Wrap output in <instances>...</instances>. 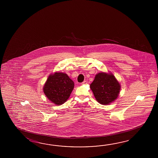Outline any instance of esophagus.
<instances>
[{
    "label": "esophagus",
    "instance_id": "esophagus-1",
    "mask_svg": "<svg viewBox=\"0 0 158 158\" xmlns=\"http://www.w3.org/2000/svg\"><path fill=\"white\" fill-rule=\"evenodd\" d=\"M86 81H84V82H82L81 83V84H82V85H84V84H86Z\"/></svg>",
    "mask_w": 158,
    "mask_h": 158
}]
</instances>
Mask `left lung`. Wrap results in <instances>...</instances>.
<instances>
[{
	"mask_svg": "<svg viewBox=\"0 0 158 158\" xmlns=\"http://www.w3.org/2000/svg\"><path fill=\"white\" fill-rule=\"evenodd\" d=\"M90 86L97 101L104 105L115 101L120 90V84L114 76L103 72L95 76Z\"/></svg>",
	"mask_w": 158,
	"mask_h": 158,
	"instance_id": "1",
	"label": "left lung"
}]
</instances>
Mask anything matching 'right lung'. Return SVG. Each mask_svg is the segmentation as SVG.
<instances>
[{
  "instance_id": "1",
  "label": "right lung",
  "mask_w": 158,
  "mask_h": 158,
  "mask_svg": "<svg viewBox=\"0 0 158 158\" xmlns=\"http://www.w3.org/2000/svg\"><path fill=\"white\" fill-rule=\"evenodd\" d=\"M74 82L64 73L56 72L48 77L44 87L47 98L56 105L65 103L74 88Z\"/></svg>"
}]
</instances>
